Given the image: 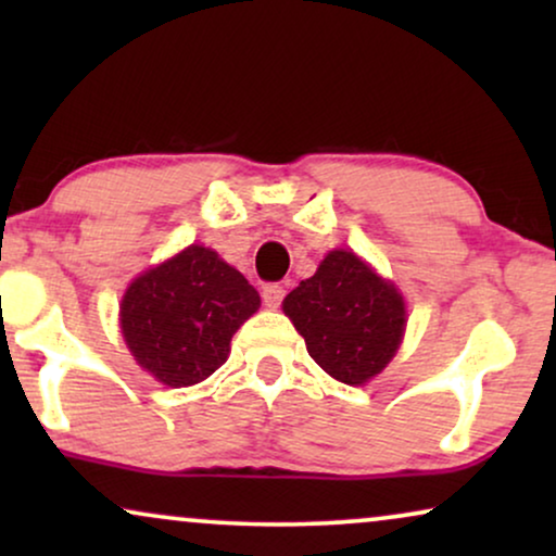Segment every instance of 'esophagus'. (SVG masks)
Wrapping results in <instances>:
<instances>
[{"mask_svg":"<svg viewBox=\"0 0 556 556\" xmlns=\"http://www.w3.org/2000/svg\"><path fill=\"white\" fill-rule=\"evenodd\" d=\"M283 295H286V288L283 286H278V283L263 286V303L268 308H278L280 301H283Z\"/></svg>","mask_w":556,"mask_h":556,"instance_id":"1","label":"esophagus"}]
</instances>
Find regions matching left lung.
Listing matches in <instances>:
<instances>
[{"mask_svg": "<svg viewBox=\"0 0 556 556\" xmlns=\"http://www.w3.org/2000/svg\"><path fill=\"white\" fill-rule=\"evenodd\" d=\"M286 316L306 339L326 375L344 384L377 377L405 337V299L352 250H331L314 276L283 301Z\"/></svg>", "mask_w": 556, "mask_h": 556, "instance_id": "8db88e82", "label": "left lung"}]
</instances>
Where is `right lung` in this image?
<instances>
[{"label": "right lung", "mask_w": 556, "mask_h": 556, "mask_svg": "<svg viewBox=\"0 0 556 556\" xmlns=\"http://www.w3.org/2000/svg\"><path fill=\"white\" fill-rule=\"evenodd\" d=\"M261 295L215 250L189 245L126 288L121 333L136 364L166 387L207 379L230 356L232 333Z\"/></svg>", "instance_id": "1"}]
</instances>
